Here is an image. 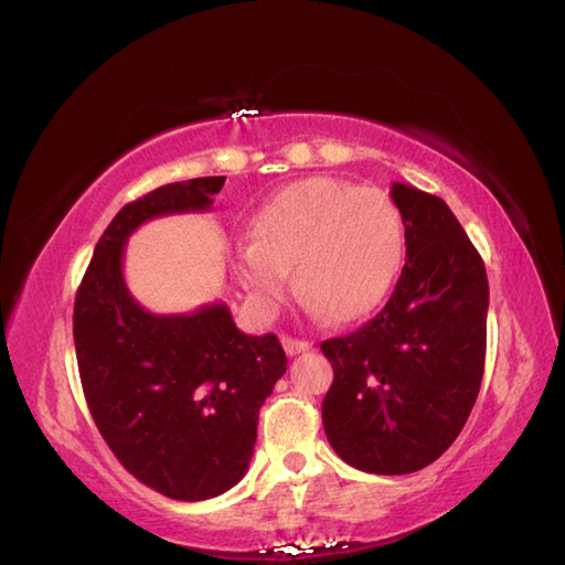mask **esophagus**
Wrapping results in <instances>:
<instances>
[{
  "label": "esophagus",
  "instance_id": "34e87169",
  "mask_svg": "<svg viewBox=\"0 0 565 565\" xmlns=\"http://www.w3.org/2000/svg\"><path fill=\"white\" fill-rule=\"evenodd\" d=\"M282 347L287 351V355H297V353H305L312 349V343L305 341V339H292V337H282Z\"/></svg>",
  "mask_w": 565,
  "mask_h": 565
}]
</instances>
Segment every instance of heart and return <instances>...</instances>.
<instances>
[{"instance_id": "b5f03b06", "label": "heart", "mask_w": 565, "mask_h": 565, "mask_svg": "<svg viewBox=\"0 0 565 565\" xmlns=\"http://www.w3.org/2000/svg\"><path fill=\"white\" fill-rule=\"evenodd\" d=\"M250 236L236 275L268 317L280 309L295 268L315 315L359 319L383 302L405 253V224L390 194L337 178L275 192L253 216Z\"/></svg>"}]
</instances>
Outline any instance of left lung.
I'll use <instances>...</instances> for the list:
<instances>
[{
    "label": "left lung",
    "mask_w": 565,
    "mask_h": 565,
    "mask_svg": "<svg viewBox=\"0 0 565 565\" xmlns=\"http://www.w3.org/2000/svg\"><path fill=\"white\" fill-rule=\"evenodd\" d=\"M407 258L393 295L349 337L321 343L333 383L327 439L349 466L405 476L434 463L476 405L488 337V273L448 204L393 182Z\"/></svg>",
    "instance_id": "1"
}]
</instances>
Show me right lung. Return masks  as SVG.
Here are the masks:
<instances>
[{
  "mask_svg": "<svg viewBox=\"0 0 565 565\" xmlns=\"http://www.w3.org/2000/svg\"><path fill=\"white\" fill-rule=\"evenodd\" d=\"M224 180L170 182L121 206L73 312L79 380L99 434L136 480L182 502L216 498L246 476L258 412L287 359L275 333H244L224 302L148 312L126 287L124 248L151 218L210 212Z\"/></svg>",
  "mask_w": 565,
  "mask_h": 565,
  "instance_id": "obj_1",
  "label": "right lung"
}]
</instances>
